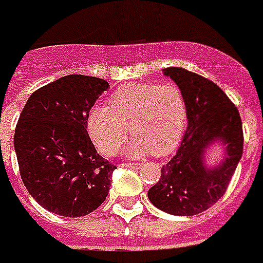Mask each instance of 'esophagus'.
<instances>
[{"label": "esophagus", "instance_id": "34e87169", "mask_svg": "<svg viewBox=\"0 0 263 263\" xmlns=\"http://www.w3.org/2000/svg\"><path fill=\"white\" fill-rule=\"evenodd\" d=\"M122 166H125V168H139L141 165L138 162H125L122 163Z\"/></svg>", "mask_w": 263, "mask_h": 263}]
</instances>
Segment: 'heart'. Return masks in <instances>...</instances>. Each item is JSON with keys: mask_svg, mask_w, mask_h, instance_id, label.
I'll return each mask as SVG.
<instances>
[{"mask_svg": "<svg viewBox=\"0 0 263 263\" xmlns=\"http://www.w3.org/2000/svg\"><path fill=\"white\" fill-rule=\"evenodd\" d=\"M188 108L181 88L174 84H129L112 93L109 106H93L88 131L101 154L111 157L122 146L128 132L134 135L128 154L152 152L162 157L182 139Z\"/></svg>", "mask_w": 263, "mask_h": 263, "instance_id": "obj_1", "label": "heart"}]
</instances>
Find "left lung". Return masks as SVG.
Returning <instances> with one entry per match:
<instances>
[{
    "label": "left lung",
    "instance_id": "8db88e82",
    "mask_svg": "<svg viewBox=\"0 0 263 263\" xmlns=\"http://www.w3.org/2000/svg\"><path fill=\"white\" fill-rule=\"evenodd\" d=\"M186 100L188 128L182 142L148 191L149 201L163 212L181 216L201 214L227 192L243 151V131L238 108L215 82L185 68H166ZM221 139L228 157L216 168L203 165V152Z\"/></svg>",
    "mask_w": 263,
    "mask_h": 263
}]
</instances>
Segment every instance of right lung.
<instances>
[{"mask_svg": "<svg viewBox=\"0 0 263 263\" xmlns=\"http://www.w3.org/2000/svg\"><path fill=\"white\" fill-rule=\"evenodd\" d=\"M108 82L67 75L31 97L14 135L20 175L42 208L84 216L105 201L115 165L95 151L88 135L89 111Z\"/></svg>", "mask_w": 263, "mask_h": 263, "instance_id": "add662e5", "label": "right lung"}]
</instances>
